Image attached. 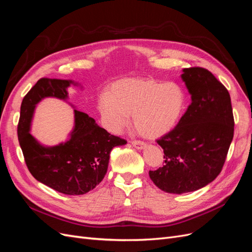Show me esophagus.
Instances as JSON below:
<instances>
[{
	"label": "esophagus",
	"instance_id": "1",
	"mask_svg": "<svg viewBox=\"0 0 252 252\" xmlns=\"http://www.w3.org/2000/svg\"><path fill=\"white\" fill-rule=\"evenodd\" d=\"M131 145L134 148L139 149V150H142V149L146 147V144L143 143V142H140V141H133V142H131Z\"/></svg>",
	"mask_w": 252,
	"mask_h": 252
}]
</instances>
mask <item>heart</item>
Listing matches in <instances>:
<instances>
[{"mask_svg": "<svg viewBox=\"0 0 252 252\" xmlns=\"http://www.w3.org/2000/svg\"><path fill=\"white\" fill-rule=\"evenodd\" d=\"M185 105L186 95L178 84L126 78L114 83L110 94H101L97 107L108 131L121 133L133 116L136 130L144 138L158 139L179 124Z\"/></svg>", "mask_w": 252, "mask_h": 252, "instance_id": "heart-1", "label": "heart"}]
</instances>
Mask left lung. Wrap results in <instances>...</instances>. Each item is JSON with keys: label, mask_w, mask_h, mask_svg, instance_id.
Returning <instances> with one entry per match:
<instances>
[{"label": "left lung", "mask_w": 252, "mask_h": 252, "mask_svg": "<svg viewBox=\"0 0 252 252\" xmlns=\"http://www.w3.org/2000/svg\"><path fill=\"white\" fill-rule=\"evenodd\" d=\"M191 104L173 130L158 140L165 164L149 171L155 185L182 194L208 185L220 174L233 139L234 121L228 90L201 67L181 74Z\"/></svg>", "instance_id": "8db88e82"}]
</instances>
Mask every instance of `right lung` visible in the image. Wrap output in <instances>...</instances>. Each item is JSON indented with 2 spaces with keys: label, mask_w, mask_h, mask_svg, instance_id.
<instances>
[{
  "label": "right lung",
  "mask_w": 252,
  "mask_h": 252,
  "mask_svg": "<svg viewBox=\"0 0 252 252\" xmlns=\"http://www.w3.org/2000/svg\"><path fill=\"white\" fill-rule=\"evenodd\" d=\"M83 88L72 80L41 79L23 98L18 138L28 169L33 178L56 191L85 194L97 186L108 169L110 151L127 142L98 126L87 113L68 102V88ZM59 98L74 108L75 124L67 140L53 147L37 141L30 133L37 104L44 98Z\"/></svg>",
  "instance_id": "right-lung-1"
}]
</instances>
